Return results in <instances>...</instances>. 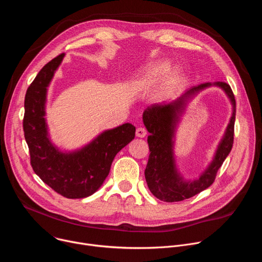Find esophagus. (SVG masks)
<instances>
[{
	"mask_svg": "<svg viewBox=\"0 0 262 262\" xmlns=\"http://www.w3.org/2000/svg\"><path fill=\"white\" fill-rule=\"evenodd\" d=\"M146 135H147V132H146V129H145L144 127H138V128H137V130H136V136H137L138 138H144Z\"/></svg>",
	"mask_w": 262,
	"mask_h": 262,
	"instance_id": "1",
	"label": "esophagus"
}]
</instances>
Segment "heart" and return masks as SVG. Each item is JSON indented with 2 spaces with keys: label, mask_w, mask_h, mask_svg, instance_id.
Segmentation results:
<instances>
[{
  "label": "heart",
  "mask_w": 262,
  "mask_h": 262,
  "mask_svg": "<svg viewBox=\"0 0 262 262\" xmlns=\"http://www.w3.org/2000/svg\"><path fill=\"white\" fill-rule=\"evenodd\" d=\"M171 67L172 64L168 60L150 63L135 74L133 86L139 91H149L162 83L157 98L164 100L175 90L182 78V70L179 67Z\"/></svg>",
  "instance_id": "obj_1"
}]
</instances>
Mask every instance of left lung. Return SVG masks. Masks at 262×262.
I'll list each match as a JSON object with an SVG mask.
<instances>
[{
  "instance_id": "obj_1",
  "label": "left lung",
  "mask_w": 262,
  "mask_h": 262,
  "mask_svg": "<svg viewBox=\"0 0 262 262\" xmlns=\"http://www.w3.org/2000/svg\"><path fill=\"white\" fill-rule=\"evenodd\" d=\"M211 85H216L226 92L233 104V115L208 168L198 179L184 180L176 166L173 155L177 126L188 100ZM235 107V98L230 86L224 82H214L194 86L169 103L152 104L144 111L143 122L150 133L147 139L150 155L145 169V179L154 196L165 202H177L199 194L212 184L217 170L233 145Z\"/></svg>"
}]
</instances>
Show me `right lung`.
Instances as JSON below:
<instances>
[{"label":"right lung","mask_w":262,"mask_h":262,"mask_svg":"<svg viewBox=\"0 0 262 262\" xmlns=\"http://www.w3.org/2000/svg\"><path fill=\"white\" fill-rule=\"evenodd\" d=\"M63 58L61 54L45 65L28 88L23 124L34 172L63 197L81 199L102 185L116 155L134 140L136 127L124 123L102 132L76 150L59 149L50 139L45 116L48 87Z\"/></svg>","instance_id":"1"}]
</instances>
